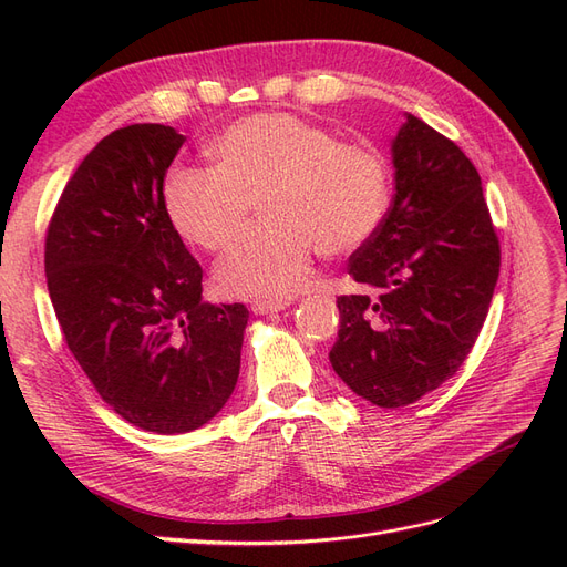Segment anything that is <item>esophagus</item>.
<instances>
[{
	"instance_id": "esophagus-1",
	"label": "esophagus",
	"mask_w": 567,
	"mask_h": 567,
	"mask_svg": "<svg viewBox=\"0 0 567 567\" xmlns=\"http://www.w3.org/2000/svg\"><path fill=\"white\" fill-rule=\"evenodd\" d=\"M288 305H290L288 300H257V302H252L250 310L255 315H274V312L286 310Z\"/></svg>"
}]
</instances>
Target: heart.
<instances>
[{
  "mask_svg": "<svg viewBox=\"0 0 567 567\" xmlns=\"http://www.w3.org/2000/svg\"><path fill=\"white\" fill-rule=\"evenodd\" d=\"M217 167L175 165L163 203L184 241L227 250L260 203L265 227L215 269L221 296L281 300L302 286L319 248L346 255L379 231L390 210V165L367 144H340L290 113H257L221 132Z\"/></svg>",
  "mask_w": 567,
  "mask_h": 567,
  "instance_id": "obj_1",
  "label": "heart"
}]
</instances>
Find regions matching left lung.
I'll return each instance as SVG.
<instances>
[{
  "mask_svg": "<svg viewBox=\"0 0 567 567\" xmlns=\"http://www.w3.org/2000/svg\"><path fill=\"white\" fill-rule=\"evenodd\" d=\"M394 198L340 296L331 367L359 398L398 409L452 379L475 346L499 279V238L477 169L447 136L406 113L392 140Z\"/></svg>",
  "mask_w": 567,
  "mask_h": 567,
  "instance_id": "obj_1",
  "label": "left lung"
}]
</instances>
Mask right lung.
Masks as SVG:
<instances>
[{"mask_svg": "<svg viewBox=\"0 0 567 567\" xmlns=\"http://www.w3.org/2000/svg\"><path fill=\"white\" fill-rule=\"evenodd\" d=\"M186 136L127 125L68 179L44 271L68 348L115 414L158 435L192 433L227 404L248 310L203 302V269L163 203Z\"/></svg>", "mask_w": 567, "mask_h": 567, "instance_id": "add662e5", "label": "right lung"}]
</instances>
